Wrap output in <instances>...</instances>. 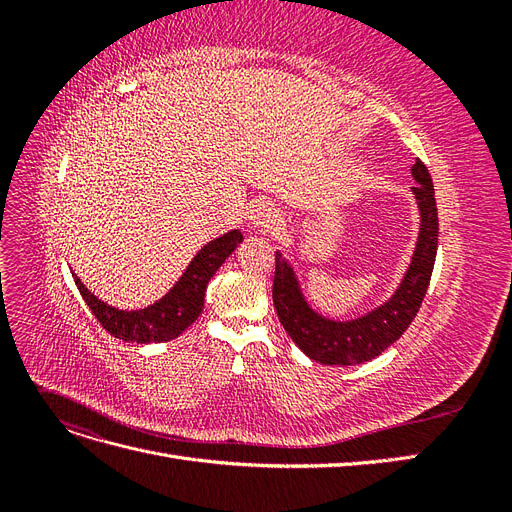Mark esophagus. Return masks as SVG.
<instances>
[{
	"instance_id": "1",
	"label": "esophagus",
	"mask_w": 512,
	"mask_h": 512,
	"mask_svg": "<svg viewBox=\"0 0 512 512\" xmlns=\"http://www.w3.org/2000/svg\"><path fill=\"white\" fill-rule=\"evenodd\" d=\"M282 224V215L277 211L271 203H262L254 205V209L250 211V228L258 230V232H271L277 230Z\"/></svg>"
}]
</instances>
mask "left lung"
Wrapping results in <instances>:
<instances>
[{
	"label": "left lung",
	"instance_id": "8db88e82",
	"mask_svg": "<svg viewBox=\"0 0 512 512\" xmlns=\"http://www.w3.org/2000/svg\"><path fill=\"white\" fill-rule=\"evenodd\" d=\"M412 177L416 185L410 192L421 215V226H418L410 265L391 297L369 309L367 314L350 320H335L316 312L303 294L299 275L290 260L280 250L275 252V312L292 342L309 359L322 365L367 363L395 344L418 314L431 280L433 262H436L440 226L433 181L421 160H416L412 166Z\"/></svg>",
	"mask_w": 512,
	"mask_h": 512
}]
</instances>
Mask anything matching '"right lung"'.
Returning <instances> with one entry per match:
<instances>
[{"label": "right lung", "mask_w": 512, "mask_h": 512, "mask_svg": "<svg viewBox=\"0 0 512 512\" xmlns=\"http://www.w3.org/2000/svg\"><path fill=\"white\" fill-rule=\"evenodd\" d=\"M241 241V230H230L200 247L188 269L181 273L179 282L162 299L141 309H119L108 305L98 299L81 282V277H76V273H72V277L91 314L98 318L104 331L130 344H162L179 337L200 316L209 280L224 265V260L237 250Z\"/></svg>", "instance_id": "1"}]
</instances>
